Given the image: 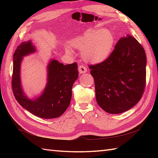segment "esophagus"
Here are the masks:
<instances>
[{"instance_id": "obj_1", "label": "esophagus", "mask_w": 158, "mask_h": 158, "mask_svg": "<svg viewBox=\"0 0 158 158\" xmlns=\"http://www.w3.org/2000/svg\"><path fill=\"white\" fill-rule=\"evenodd\" d=\"M79 71L80 74H83V73H85L88 71V69H87L86 67L83 65H80L79 66Z\"/></svg>"}]
</instances>
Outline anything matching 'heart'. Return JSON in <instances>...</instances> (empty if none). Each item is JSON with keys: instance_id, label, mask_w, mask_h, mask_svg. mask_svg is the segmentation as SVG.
<instances>
[{"instance_id": "1", "label": "heart", "mask_w": 158, "mask_h": 158, "mask_svg": "<svg viewBox=\"0 0 158 158\" xmlns=\"http://www.w3.org/2000/svg\"><path fill=\"white\" fill-rule=\"evenodd\" d=\"M115 38L108 29H90L70 41L75 49L82 52V56L87 61L100 63L109 58L115 45ZM66 50L71 52L66 47Z\"/></svg>"}]
</instances>
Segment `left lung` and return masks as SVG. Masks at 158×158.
Returning a JSON list of instances; mask_svg holds the SVG:
<instances>
[{
	"label": "left lung",
	"instance_id": "1",
	"mask_svg": "<svg viewBox=\"0 0 158 158\" xmlns=\"http://www.w3.org/2000/svg\"><path fill=\"white\" fill-rule=\"evenodd\" d=\"M147 58L137 40L121 38L109 58L89 66L97 103L106 113L118 114L136 105L145 87Z\"/></svg>",
	"mask_w": 158,
	"mask_h": 158
}]
</instances>
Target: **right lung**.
<instances>
[{"label":"right lung","instance_id":"1","mask_svg":"<svg viewBox=\"0 0 158 158\" xmlns=\"http://www.w3.org/2000/svg\"><path fill=\"white\" fill-rule=\"evenodd\" d=\"M36 52L30 40L22 42L13 53L12 89L17 101L29 112L41 118L53 119L61 116L68 108L72 98V88L78 78L76 62L64 65L51 59L47 66V83L40 94L29 98L23 91L20 71L23 57Z\"/></svg>","mask_w":158,"mask_h":158}]
</instances>
